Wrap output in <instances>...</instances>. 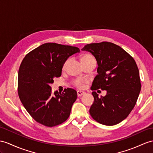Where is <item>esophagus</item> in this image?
I'll return each mask as SVG.
<instances>
[{
	"label": "esophagus",
	"mask_w": 153,
	"mask_h": 153,
	"mask_svg": "<svg viewBox=\"0 0 153 153\" xmlns=\"http://www.w3.org/2000/svg\"><path fill=\"white\" fill-rule=\"evenodd\" d=\"M85 94V92L82 91H77V95L78 97H80L82 95H83Z\"/></svg>",
	"instance_id": "esophagus-1"
}]
</instances>
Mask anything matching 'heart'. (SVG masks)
<instances>
[{"label":"heart","mask_w":153,"mask_h":153,"mask_svg":"<svg viewBox=\"0 0 153 153\" xmlns=\"http://www.w3.org/2000/svg\"><path fill=\"white\" fill-rule=\"evenodd\" d=\"M95 59V58H94V56H92L91 55H90V54H84L81 56L80 60H81L82 63H83V62H85L88 61V60H90V59ZM68 60H67L64 63V65H63V69H64L66 68L67 65H68ZM85 82H86V81L84 80H82V79H76V80H74L73 81L74 84L75 85L76 87L79 88H82L84 87V84Z\"/></svg>","instance_id":"1"}]
</instances>
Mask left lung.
<instances>
[{"label": "left lung", "instance_id": "8db88e82", "mask_svg": "<svg viewBox=\"0 0 153 153\" xmlns=\"http://www.w3.org/2000/svg\"><path fill=\"white\" fill-rule=\"evenodd\" d=\"M82 51L91 53L97 62L98 74L91 88L94 97L89 114L99 123L111 126L127 117L141 90L139 70L134 58L121 47L110 42L91 43ZM107 91L98 97L95 90Z\"/></svg>", "mask_w": 153, "mask_h": 153}]
</instances>
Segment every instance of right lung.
<instances>
[{"label": "right lung", "instance_id": "right-lung-1", "mask_svg": "<svg viewBox=\"0 0 153 153\" xmlns=\"http://www.w3.org/2000/svg\"><path fill=\"white\" fill-rule=\"evenodd\" d=\"M78 47L47 43L37 47L22 61L18 73V94L28 114L45 126H56L69 117L77 92L72 88L52 93L51 84L62 74L68 58Z\"/></svg>", "mask_w": 153, "mask_h": 153}]
</instances>
